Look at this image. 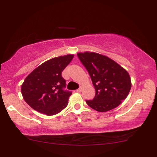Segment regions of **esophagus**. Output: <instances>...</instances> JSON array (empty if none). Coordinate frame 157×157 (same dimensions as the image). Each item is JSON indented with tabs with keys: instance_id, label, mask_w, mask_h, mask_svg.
<instances>
[{
	"instance_id": "1",
	"label": "esophagus",
	"mask_w": 157,
	"mask_h": 157,
	"mask_svg": "<svg viewBox=\"0 0 157 157\" xmlns=\"http://www.w3.org/2000/svg\"><path fill=\"white\" fill-rule=\"evenodd\" d=\"M81 91H82V88H81V87L79 88V89H78L76 90V91L78 92V93H80V92H81Z\"/></svg>"
}]
</instances>
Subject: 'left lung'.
I'll return each instance as SVG.
<instances>
[{
  "mask_svg": "<svg viewBox=\"0 0 157 157\" xmlns=\"http://www.w3.org/2000/svg\"><path fill=\"white\" fill-rule=\"evenodd\" d=\"M96 90L93 100L86 101L94 110L106 112L117 108L127 97L132 81L127 71L106 56L86 51L77 53Z\"/></svg>",
  "mask_w": 157,
  "mask_h": 157,
  "instance_id": "left-lung-1",
  "label": "left lung"
}]
</instances>
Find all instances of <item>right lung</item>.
<instances>
[{
  "instance_id": "right-lung-1",
  "label": "right lung",
  "mask_w": 157,
  "mask_h": 157,
  "mask_svg": "<svg viewBox=\"0 0 157 157\" xmlns=\"http://www.w3.org/2000/svg\"><path fill=\"white\" fill-rule=\"evenodd\" d=\"M74 56V54H68L48 60L25 78L21 85V93L32 109L52 116L67 106L71 92L63 90L66 81L61 73Z\"/></svg>"
}]
</instances>
